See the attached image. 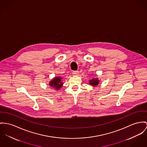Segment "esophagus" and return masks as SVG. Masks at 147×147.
<instances>
[{
    "mask_svg": "<svg viewBox=\"0 0 147 147\" xmlns=\"http://www.w3.org/2000/svg\"><path fill=\"white\" fill-rule=\"evenodd\" d=\"M78 74H79V71H78V70H77V71H74L73 72V74L74 76H77Z\"/></svg>",
    "mask_w": 147,
    "mask_h": 147,
    "instance_id": "1",
    "label": "esophagus"
}]
</instances>
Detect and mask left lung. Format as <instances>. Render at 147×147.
<instances>
[{"mask_svg":"<svg viewBox=\"0 0 147 147\" xmlns=\"http://www.w3.org/2000/svg\"><path fill=\"white\" fill-rule=\"evenodd\" d=\"M89 82H90L89 83H90V84L91 86H92L93 87H95V86H97L99 84L100 80L97 78H93V79L90 80Z\"/></svg>","mask_w":147,"mask_h":147,"instance_id":"left-lung-1","label":"left lung"}]
</instances>
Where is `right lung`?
Returning <instances> with one entry per match:
<instances>
[{
  "instance_id": "obj_1",
  "label": "right lung",
  "mask_w": 147,
  "mask_h": 147,
  "mask_svg": "<svg viewBox=\"0 0 147 147\" xmlns=\"http://www.w3.org/2000/svg\"><path fill=\"white\" fill-rule=\"evenodd\" d=\"M62 81L63 80H61V77H57L53 78L50 82L49 85L50 86L54 88L55 90H59L63 86V83Z\"/></svg>"
}]
</instances>
